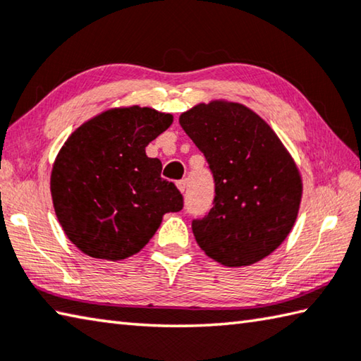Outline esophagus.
Listing matches in <instances>:
<instances>
[{"label":"esophagus","instance_id":"esophagus-1","mask_svg":"<svg viewBox=\"0 0 361 361\" xmlns=\"http://www.w3.org/2000/svg\"><path fill=\"white\" fill-rule=\"evenodd\" d=\"M176 188L180 189V192H185V191H186V188H188V181H186V180H180V181H176Z\"/></svg>","mask_w":361,"mask_h":361}]
</instances>
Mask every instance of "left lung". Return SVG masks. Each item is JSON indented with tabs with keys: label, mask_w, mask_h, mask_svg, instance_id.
Listing matches in <instances>:
<instances>
[{
	"label": "left lung",
	"mask_w": 361,
	"mask_h": 361,
	"mask_svg": "<svg viewBox=\"0 0 361 361\" xmlns=\"http://www.w3.org/2000/svg\"><path fill=\"white\" fill-rule=\"evenodd\" d=\"M180 124L208 161L214 205L192 221L195 241L226 267L265 259L290 233L303 183L274 130L243 104L212 101L181 114Z\"/></svg>",
	"instance_id": "left-lung-1"
}]
</instances>
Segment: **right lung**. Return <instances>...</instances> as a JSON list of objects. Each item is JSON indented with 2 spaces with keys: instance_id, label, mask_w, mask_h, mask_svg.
<instances>
[{
  "instance_id": "1",
  "label": "right lung",
  "mask_w": 361,
  "mask_h": 361,
  "mask_svg": "<svg viewBox=\"0 0 361 361\" xmlns=\"http://www.w3.org/2000/svg\"><path fill=\"white\" fill-rule=\"evenodd\" d=\"M173 121L149 107H118L91 118L64 142L50 191L66 237L94 259L121 260L140 251L162 216L183 208L178 189L161 176L145 147Z\"/></svg>"
}]
</instances>
